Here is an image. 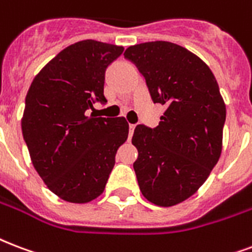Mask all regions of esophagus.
Wrapping results in <instances>:
<instances>
[{"label":"esophagus","instance_id":"1","mask_svg":"<svg viewBox=\"0 0 252 252\" xmlns=\"http://www.w3.org/2000/svg\"><path fill=\"white\" fill-rule=\"evenodd\" d=\"M134 128H136V126H133V124H129V139L132 137V134H133Z\"/></svg>","mask_w":252,"mask_h":252}]
</instances>
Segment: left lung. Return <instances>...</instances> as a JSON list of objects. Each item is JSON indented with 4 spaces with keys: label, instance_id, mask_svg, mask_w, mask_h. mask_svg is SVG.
<instances>
[{
    "label": "left lung",
    "instance_id": "8db88e82",
    "mask_svg": "<svg viewBox=\"0 0 252 252\" xmlns=\"http://www.w3.org/2000/svg\"><path fill=\"white\" fill-rule=\"evenodd\" d=\"M124 57L144 75L152 100L166 107L155 129H134L140 190L157 206H174L194 194L220 160L226 104L209 66L182 46L145 42Z\"/></svg>",
    "mask_w": 252,
    "mask_h": 252
}]
</instances>
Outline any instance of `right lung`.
I'll use <instances>...</instances> for the list:
<instances>
[{
  "mask_svg": "<svg viewBox=\"0 0 252 252\" xmlns=\"http://www.w3.org/2000/svg\"><path fill=\"white\" fill-rule=\"evenodd\" d=\"M123 46L76 42L54 57L32 79L21 120L30 158L54 194L88 203L104 191L119 147L128 139L124 118L88 115L107 103L105 70Z\"/></svg>",
  "mask_w": 252,
  "mask_h": 252,
  "instance_id": "right-lung-1",
  "label": "right lung"
}]
</instances>
